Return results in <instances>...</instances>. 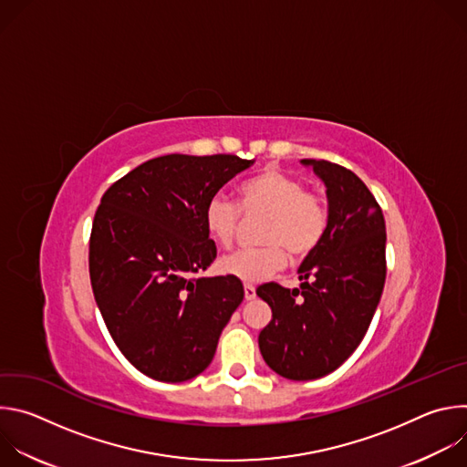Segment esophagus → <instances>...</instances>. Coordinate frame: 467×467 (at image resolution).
<instances>
[{
    "label": "esophagus",
    "mask_w": 467,
    "mask_h": 467,
    "mask_svg": "<svg viewBox=\"0 0 467 467\" xmlns=\"http://www.w3.org/2000/svg\"><path fill=\"white\" fill-rule=\"evenodd\" d=\"M244 297H245V301H253V299L256 297V290H254V286L245 285V286H244Z\"/></svg>",
    "instance_id": "1"
}]
</instances>
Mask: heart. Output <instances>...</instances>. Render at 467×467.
Returning a JSON list of instances; mask_svg holds the SVG:
<instances>
[{"mask_svg": "<svg viewBox=\"0 0 467 467\" xmlns=\"http://www.w3.org/2000/svg\"><path fill=\"white\" fill-rule=\"evenodd\" d=\"M238 204L225 195H214L205 207V229L220 247H231L247 220L264 218L258 229L260 247L242 249L220 258L218 270L242 283H260L292 260L306 258L323 240L328 214L321 199L301 179L265 168L238 186Z\"/></svg>", "mask_w": 467, "mask_h": 467, "instance_id": "1", "label": "heart"}]
</instances>
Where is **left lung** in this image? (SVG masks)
Wrapping results in <instances>:
<instances>
[{
    "label": "left lung",
    "instance_id": "obj_1",
    "mask_svg": "<svg viewBox=\"0 0 467 467\" xmlns=\"http://www.w3.org/2000/svg\"><path fill=\"white\" fill-rule=\"evenodd\" d=\"M325 184L328 223L303 260L299 288H256L272 308L258 335L264 362L290 380H312L340 368L360 346L386 279V225L368 186L344 166L303 159Z\"/></svg>",
    "mask_w": 467,
    "mask_h": 467
}]
</instances>
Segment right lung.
Wrapping results in <instances>:
<instances>
[{"mask_svg": "<svg viewBox=\"0 0 467 467\" xmlns=\"http://www.w3.org/2000/svg\"><path fill=\"white\" fill-rule=\"evenodd\" d=\"M253 162L164 155L101 197L88 253L94 297L118 349L155 380L182 382L205 371L244 299L242 281L199 274L216 258L205 207Z\"/></svg>", "mask_w": 467, "mask_h": 467, "instance_id": "obj_1", "label": "right lung"}]
</instances>
